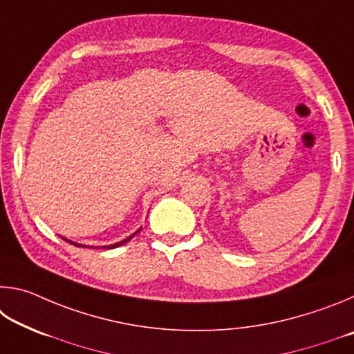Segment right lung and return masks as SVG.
<instances>
[{"mask_svg":"<svg viewBox=\"0 0 354 354\" xmlns=\"http://www.w3.org/2000/svg\"><path fill=\"white\" fill-rule=\"evenodd\" d=\"M140 230H142V227H139V230H137L136 232H134V234H131L129 237H127V239H123V241H120V242H117V243H112V245H104V247H101V248H104V250H112V248H117V247H120V245H123V243H127V242H129L131 241V239H133L136 234H137V232H140ZM64 239V241H67V242H70V243H73L75 245V247H87V245H82V243H76V242H71V241H68V239H65V237H62ZM93 248V247H92ZM97 248H100V247H97Z\"/></svg>","mask_w":354,"mask_h":354,"instance_id":"1","label":"right lung"}]
</instances>
